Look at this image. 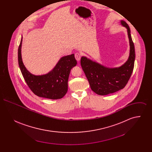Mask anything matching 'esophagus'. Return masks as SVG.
Here are the masks:
<instances>
[{"label": "esophagus", "mask_w": 152, "mask_h": 152, "mask_svg": "<svg viewBox=\"0 0 152 152\" xmlns=\"http://www.w3.org/2000/svg\"><path fill=\"white\" fill-rule=\"evenodd\" d=\"M75 57L77 61H80V58H81V54L79 52H77L75 54Z\"/></svg>", "instance_id": "esophagus-1"}]
</instances>
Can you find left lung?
<instances>
[{
    "instance_id": "8db88e82",
    "label": "left lung",
    "mask_w": 152,
    "mask_h": 152,
    "mask_svg": "<svg viewBox=\"0 0 152 152\" xmlns=\"http://www.w3.org/2000/svg\"><path fill=\"white\" fill-rule=\"evenodd\" d=\"M121 24L127 29L130 45L129 58L123 65L116 68H108L86 57L81 58L83 70L91 89L96 94L104 96L122 89L128 83L133 72L135 60L134 45L129 26L123 20H121Z\"/></svg>"
}]
</instances>
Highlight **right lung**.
Wrapping results in <instances>:
<instances>
[{
	"instance_id": "right-lung-1",
	"label": "right lung",
	"mask_w": 152,
	"mask_h": 152,
	"mask_svg": "<svg viewBox=\"0 0 152 152\" xmlns=\"http://www.w3.org/2000/svg\"><path fill=\"white\" fill-rule=\"evenodd\" d=\"M22 37L18 48V63L23 76L30 89L39 97L52 100L63 97L68 91L70 71L77 64L74 54L61 58L50 72L34 75L26 69L22 61Z\"/></svg>"
}]
</instances>
